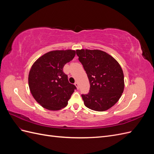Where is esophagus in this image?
I'll list each match as a JSON object with an SVG mask.
<instances>
[{
  "instance_id": "1",
  "label": "esophagus",
  "mask_w": 154,
  "mask_h": 154,
  "mask_svg": "<svg viewBox=\"0 0 154 154\" xmlns=\"http://www.w3.org/2000/svg\"><path fill=\"white\" fill-rule=\"evenodd\" d=\"M74 85H75V86L77 87V88L78 89L79 88V85H78V83L76 82H75V83H74Z\"/></svg>"
}]
</instances>
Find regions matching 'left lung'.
<instances>
[{"label":"left lung","instance_id":"8db88e82","mask_svg":"<svg viewBox=\"0 0 154 154\" xmlns=\"http://www.w3.org/2000/svg\"><path fill=\"white\" fill-rule=\"evenodd\" d=\"M78 60L90 83L87 94H82L84 105L95 111H105L114 106L124 91V74L116 60L103 51L78 49Z\"/></svg>","mask_w":154,"mask_h":154}]
</instances>
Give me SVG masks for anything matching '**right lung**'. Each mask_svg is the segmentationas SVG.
<instances>
[{"mask_svg":"<svg viewBox=\"0 0 154 154\" xmlns=\"http://www.w3.org/2000/svg\"><path fill=\"white\" fill-rule=\"evenodd\" d=\"M74 50H56L44 54L32 65L29 87L35 100L44 108L58 110L68 104L76 86L70 83L63 66L74 58Z\"/></svg>","mask_w":154,"mask_h":154,"instance_id":"add662e5","label":"right lung"}]
</instances>
